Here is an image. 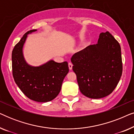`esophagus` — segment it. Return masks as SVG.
<instances>
[{
	"mask_svg": "<svg viewBox=\"0 0 134 134\" xmlns=\"http://www.w3.org/2000/svg\"><path fill=\"white\" fill-rule=\"evenodd\" d=\"M68 66H69V69H72V63H69V64H68Z\"/></svg>",
	"mask_w": 134,
	"mask_h": 134,
	"instance_id": "1",
	"label": "esophagus"
}]
</instances>
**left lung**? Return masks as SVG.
Masks as SVG:
<instances>
[{
    "label": "left lung",
    "mask_w": 134,
    "mask_h": 134,
    "mask_svg": "<svg viewBox=\"0 0 134 134\" xmlns=\"http://www.w3.org/2000/svg\"><path fill=\"white\" fill-rule=\"evenodd\" d=\"M71 60L80 92L89 98L111 94L121 77V47L109 32L100 34L98 43L74 54Z\"/></svg>",
    "instance_id": "1"
}]
</instances>
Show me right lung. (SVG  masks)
<instances>
[{"label":"right lung","instance_id":"obj_1","mask_svg":"<svg viewBox=\"0 0 134 134\" xmlns=\"http://www.w3.org/2000/svg\"><path fill=\"white\" fill-rule=\"evenodd\" d=\"M24 35L12 51L13 76L18 87L30 99L46 102L55 98L61 90L62 82L69 72L67 62L57 63L50 60L40 66H32L25 62L23 49L27 35Z\"/></svg>","mask_w":134,"mask_h":134}]
</instances>
